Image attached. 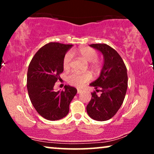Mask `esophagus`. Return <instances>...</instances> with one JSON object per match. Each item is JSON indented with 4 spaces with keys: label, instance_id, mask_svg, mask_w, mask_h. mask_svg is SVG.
Here are the masks:
<instances>
[{
    "label": "esophagus",
    "instance_id": "obj_1",
    "mask_svg": "<svg viewBox=\"0 0 154 154\" xmlns=\"http://www.w3.org/2000/svg\"><path fill=\"white\" fill-rule=\"evenodd\" d=\"M81 92H82V90H81V89H78L77 90V93L78 94H80Z\"/></svg>",
    "mask_w": 154,
    "mask_h": 154
}]
</instances>
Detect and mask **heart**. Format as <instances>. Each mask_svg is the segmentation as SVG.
<instances>
[{
  "label": "heart",
  "mask_w": 154,
  "mask_h": 154,
  "mask_svg": "<svg viewBox=\"0 0 154 154\" xmlns=\"http://www.w3.org/2000/svg\"><path fill=\"white\" fill-rule=\"evenodd\" d=\"M73 52H69L65 54L63 59V68L65 70L68 69L70 67L71 62L73 57ZM78 54L86 62H93L94 69L97 68V64L95 63V61L97 59V53L95 50L89 47L81 48L78 50ZM91 79V75L90 73H85L83 74H79L76 73H73L70 74L67 78V81L71 85L76 86V87H81L85 83H87Z\"/></svg>",
  "instance_id": "b5f03b06"
}]
</instances>
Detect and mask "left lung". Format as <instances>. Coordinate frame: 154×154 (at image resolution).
Returning a JSON list of instances; mask_svg holds the SVG:
<instances>
[{"mask_svg": "<svg viewBox=\"0 0 154 154\" xmlns=\"http://www.w3.org/2000/svg\"><path fill=\"white\" fill-rule=\"evenodd\" d=\"M90 46L102 54L104 64L100 76L90 84L101 94L92 92L86 109L91 119L104 121L111 119L123 104L128 88L127 69L121 57L109 45L99 43Z\"/></svg>", "mask_w": 154, "mask_h": 154, "instance_id": "1", "label": "left lung"}]
</instances>
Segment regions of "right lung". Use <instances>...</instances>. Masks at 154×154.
Returning <instances> with one entry per match:
<instances>
[{
	"label": "right lung",
	"instance_id": "obj_1",
	"mask_svg": "<svg viewBox=\"0 0 154 154\" xmlns=\"http://www.w3.org/2000/svg\"><path fill=\"white\" fill-rule=\"evenodd\" d=\"M73 45L49 43L33 56L27 72V90L37 112L49 121L62 119L68 114L69 104L76 88L65 85L64 90H54V83L64 71L63 59Z\"/></svg>",
	"mask_w": 154,
	"mask_h": 154
}]
</instances>
